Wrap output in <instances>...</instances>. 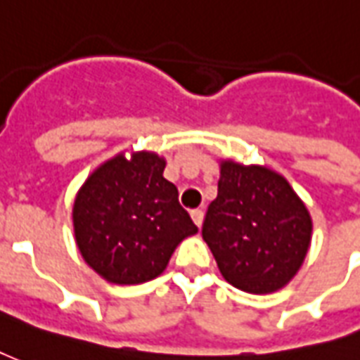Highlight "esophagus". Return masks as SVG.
I'll return each mask as SVG.
<instances>
[{
	"label": "esophagus",
	"mask_w": 360,
	"mask_h": 360,
	"mask_svg": "<svg viewBox=\"0 0 360 360\" xmlns=\"http://www.w3.org/2000/svg\"><path fill=\"white\" fill-rule=\"evenodd\" d=\"M191 217H193V221L198 227H202V221H204V212H202V210H193V212H191Z\"/></svg>",
	"instance_id": "esophagus-1"
}]
</instances>
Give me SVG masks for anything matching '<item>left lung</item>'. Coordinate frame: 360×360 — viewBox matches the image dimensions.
I'll list each match as a JSON object with an SVG mask.
<instances>
[{
  "mask_svg": "<svg viewBox=\"0 0 360 360\" xmlns=\"http://www.w3.org/2000/svg\"><path fill=\"white\" fill-rule=\"evenodd\" d=\"M311 231L307 207L281 173L221 162L202 238L229 284L250 294L284 288L307 255Z\"/></svg>",
  "mask_w": 360,
  "mask_h": 360,
  "instance_id": "8db88e82",
  "label": "left lung"
}]
</instances>
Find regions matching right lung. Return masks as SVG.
Listing matches in <instances>:
<instances>
[{"instance_id":"1","label":"right lung","mask_w":360,"mask_h":360,"mask_svg":"<svg viewBox=\"0 0 360 360\" xmlns=\"http://www.w3.org/2000/svg\"><path fill=\"white\" fill-rule=\"evenodd\" d=\"M164 167L166 160L158 154L141 150L127 160L122 153L101 164L76 194V244L105 281H153L164 273L179 242L198 233Z\"/></svg>"}]
</instances>
